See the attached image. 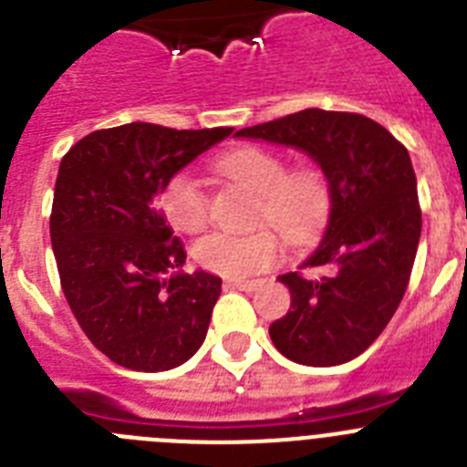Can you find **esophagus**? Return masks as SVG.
Masks as SVG:
<instances>
[{
  "instance_id": "obj_1",
  "label": "esophagus",
  "mask_w": 467,
  "mask_h": 467,
  "mask_svg": "<svg viewBox=\"0 0 467 467\" xmlns=\"http://www.w3.org/2000/svg\"><path fill=\"white\" fill-rule=\"evenodd\" d=\"M259 280H226L224 287H231V290H241V292H254L259 287Z\"/></svg>"
}]
</instances>
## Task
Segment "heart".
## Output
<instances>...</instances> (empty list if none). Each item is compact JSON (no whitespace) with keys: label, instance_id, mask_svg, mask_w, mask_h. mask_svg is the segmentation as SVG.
<instances>
[{"label":"heart","instance_id":"obj_1","mask_svg":"<svg viewBox=\"0 0 467 467\" xmlns=\"http://www.w3.org/2000/svg\"><path fill=\"white\" fill-rule=\"evenodd\" d=\"M214 171L254 193V222L275 226L287 241H308L327 217V182L317 168H287L283 156L275 151L257 144H241L214 161ZM159 203L172 229L198 234L208 226L210 198L193 172L182 171L172 175L161 192ZM278 257L280 241L271 229H259L245 236L210 234L193 245V259L201 269L234 280L271 269Z\"/></svg>","mask_w":467,"mask_h":467}]
</instances>
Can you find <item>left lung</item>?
I'll return each mask as SVG.
<instances>
[{
    "label": "left lung",
    "instance_id": "left-lung-1",
    "mask_svg": "<svg viewBox=\"0 0 467 467\" xmlns=\"http://www.w3.org/2000/svg\"><path fill=\"white\" fill-rule=\"evenodd\" d=\"M306 151L329 184V222L299 271L280 275L290 311L271 323L292 362L344 365L365 353L398 311L420 238V205L410 151L381 123L353 111L304 109L238 130Z\"/></svg>",
    "mask_w": 467,
    "mask_h": 467
}]
</instances>
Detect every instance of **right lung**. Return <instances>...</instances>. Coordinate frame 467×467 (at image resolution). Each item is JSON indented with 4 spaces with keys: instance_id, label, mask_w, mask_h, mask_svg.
Returning <instances> with one entry per match:
<instances>
[{
    "instance_id": "obj_1",
    "label": "right lung",
    "mask_w": 467,
    "mask_h": 467,
    "mask_svg": "<svg viewBox=\"0 0 467 467\" xmlns=\"http://www.w3.org/2000/svg\"><path fill=\"white\" fill-rule=\"evenodd\" d=\"M234 128H102L60 161L51 245L65 299L90 344L135 372H166L201 348L222 280L182 274V241L156 196Z\"/></svg>"
}]
</instances>
